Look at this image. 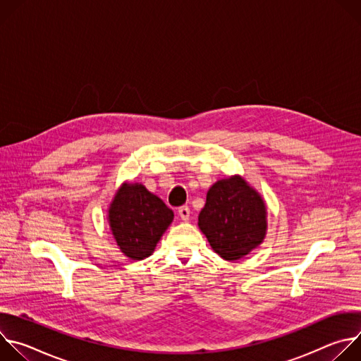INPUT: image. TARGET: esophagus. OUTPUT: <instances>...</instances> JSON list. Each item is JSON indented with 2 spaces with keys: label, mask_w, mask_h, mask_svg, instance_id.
I'll list each match as a JSON object with an SVG mask.
<instances>
[{
  "label": "esophagus",
  "mask_w": 361,
  "mask_h": 361,
  "mask_svg": "<svg viewBox=\"0 0 361 361\" xmlns=\"http://www.w3.org/2000/svg\"><path fill=\"white\" fill-rule=\"evenodd\" d=\"M190 214H191V212H190V209L187 207V205H184V207H180V209H178V216H180L181 220L187 221V220L190 219Z\"/></svg>",
  "instance_id": "esophagus-1"
}]
</instances>
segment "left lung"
Listing matches in <instances>:
<instances>
[{"mask_svg":"<svg viewBox=\"0 0 361 361\" xmlns=\"http://www.w3.org/2000/svg\"><path fill=\"white\" fill-rule=\"evenodd\" d=\"M198 228L221 259L240 260L266 238V201L241 176L221 178L207 191Z\"/></svg>","mask_w":361,"mask_h":361,"instance_id":"1","label":"left lung"}]
</instances>
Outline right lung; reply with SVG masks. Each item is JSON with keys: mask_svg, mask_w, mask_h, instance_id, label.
Listing matches in <instances>:
<instances>
[{"mask_svg": "<svg viewBox=\"0 0 361 361\" xmlns=\"http://www.w3.org/2000/svg\"><path fill=\"white\" fill-rule=\"evenodd\" d=\"M173 219V210L160 197L140 183L128 181L118 187L107 212L111 234L121 252L131 260L151 255Z\"/></svg>", "mask_w": 361, "mask_h": 361, "instance_id": "obj_1", "label": "right lung"}]
</instances>
